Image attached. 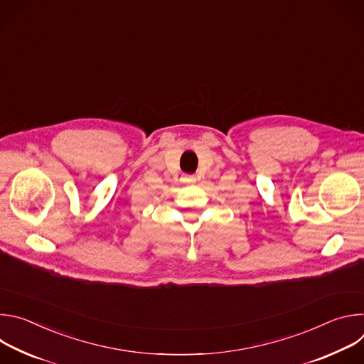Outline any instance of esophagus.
I'll return each instance as SVG.
<instances>
[{"instance_id":"1","label":"esophagus","mask_w":364,"mask_h":364,"mask_svg":"<svg viewBox=\"0 0 364 364\" xmlns=\"http://www.w3.org/2000/svg\"><path fill=\"white\" fill-rule=\"evenodd\" d=\"M196 176H190V174H184L183 177H181V181L184 183V184H194L196 183Z\"/></svg>"}]
</instances>
